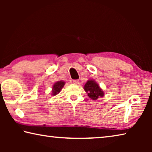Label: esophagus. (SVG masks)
<instances>
[{
    "label": "esophagus",
    "mask_w": 152,
    "mask_h": 152,
    "mask_svg": "<svg viewBox=\"0 0 152 152\" xmlns=\"http://www.w3.org/2000/svg\"><path fill=\"white\" fill-rule=\"evenodd\" d=\"M73 83L74 84H76V85H78V84H79V80H73Z\"/></svg>",
    "instance_id": "esophagus-1"
}]
</instances>
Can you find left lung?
Wrapping results in <instances>:
<instances>
[{
	"instance_id": "8db88e82",
	"label": "left lung",
	"mask_w": 152,
	"mask_h": 152,
	"mask_svg": "<svg viewBox=\"0 0 152 152\" xmlns=\"http://www.w3.org/2000/svg\"><path fill=\"white\" fill-rule=\"evenodd\" d=\"M84 91L88 93V96L91 99L96 101L101 96H104V92L97 83L94 80H88L84 85Z\"/></svg>"
}]
</instances>
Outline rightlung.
I'll use <instances>...</instances> for the list:
<instances>
[{
	"instance_id": "add662e5",
	"label": "right lung",
	"mask_w": 152,
	"mask_h": 152,
	"mask_svg": "<svg viewBox=\"0 0 152 152\" xmlns=\"http://www.w3.org/2000/svg\"><path fill=\"white\" fill-rule=\"evenodd\" d=\"M64 84H65V82L63 81H58L56 82L52 88V95L55 96V95L58 94L64 87Z\"/></svg>"
}]
</instances>
